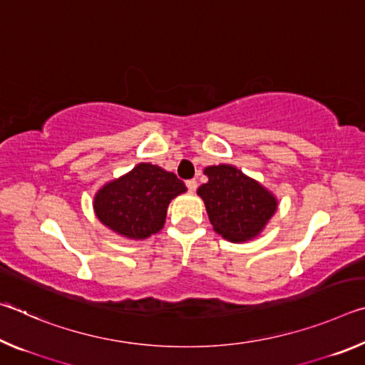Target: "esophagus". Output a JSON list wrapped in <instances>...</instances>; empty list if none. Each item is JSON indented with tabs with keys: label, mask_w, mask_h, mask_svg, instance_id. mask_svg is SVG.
<instances>
[{
	"label": "esophagus",
	"mask_w": 365,
	"mask_h": 365,
	"mask_svg": "<svg viewBox=\"0 0 365 365\" xmlns=\"http://www.w3.org/2000/svg\"><path fill=\"white\" fill-rule=\"evenodd\" d=\"M187 187H188V190L191 191V193H193V191H196V188H197V183H196V180H193V178H191V180H187Z\"/></svg>",
	"instance_id": "esophagus-1"
}]
</instances>
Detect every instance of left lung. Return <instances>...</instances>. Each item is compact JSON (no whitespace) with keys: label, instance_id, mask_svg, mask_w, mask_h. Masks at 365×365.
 <instances>
[{"label":"left lung","instance_id":"1","mask_svg":"<svg viewBox=\"0 0 365 365\" xmlns=\"http://www.w3.org/2000/svg\"><path fill=\"white\" fill-rule=\"evenodd\" d=\"M205 174L209 180L197 188V195L214 230L233 243L257 237L277 209L274 195L233 165H211Z\"/></svg>","mask_w":365,"mask_h":365}]
</instances>
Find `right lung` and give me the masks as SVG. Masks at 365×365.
Segmentation results:
<instances>
[{
    "label": "right lung",
    "mask_w": 365,
    "mask_h": 365,
    "mask_svg": "<svg viewBox=\"0 0 365 365\" xmlns=\"http://www.w3.org/2000/svg\"><path fill=\"white\" fill-rule=\"evenodd\" d=\"M187 187L172 172L141 163L95 196V212L104 225L127 238L145 240L163 228L172 197Z\"/></svg>",
    "instance_id": "1"
}]
</instances>
